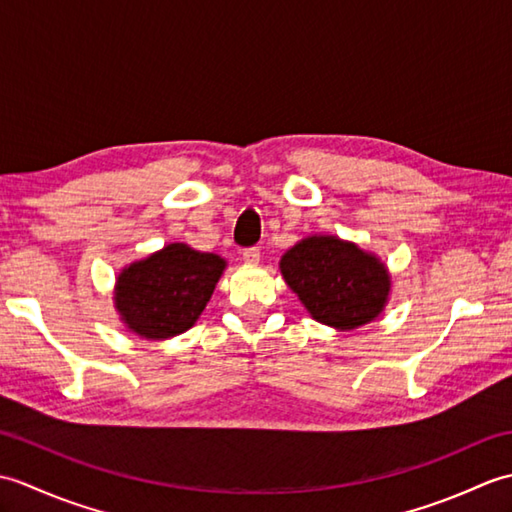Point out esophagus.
Instances as JSON below:
<instances>
[{
	"label": "esophagus",
	"instance_id": "1",
	"mask_svg": "<svg viewBox=\"0 0 512 512\" xmlns=\"http://www.w3.org/2000/svg\"><path fill=\"white\" fill-rule=\"evenodd\" d=\"M242 257H244V262H246V264H257V262H259V257H262V253H259V248H257V246H250V248H244Z\"/></svg>",
	"mask_w": 512,
	"mask_h": 512
}]
</instances>
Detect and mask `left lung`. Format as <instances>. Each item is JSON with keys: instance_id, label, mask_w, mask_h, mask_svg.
I'll return each instance as SVG.
<instances>
[{"instance_id": "obj_1", "label": "left lung", "mask_w": 512, "mask_h": 512, "mask_svg": "<svg viewBox=\"0 0 512 512\" xmlns=\"http://www.w3.org/2000/svg\"><path fill=\"white\" fill-rule=\"evenodd\" d=\"M281 275L319 323L354 330L376 319L389 275L376 257L336 237H308L281 257Z\"/></svg>"}]
</instances>
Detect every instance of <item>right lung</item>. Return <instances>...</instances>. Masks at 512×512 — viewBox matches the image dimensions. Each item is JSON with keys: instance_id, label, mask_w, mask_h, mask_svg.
Masks as SVG:
<instances>
[{"instance_id": "obj_1", "label": "right lung", "mask_w": 512, "mask_h": 512, "mask_svg": "<svg viewBox=\"0 0 512 512\" xmlns=\"http://www.w3.org/2000/svg\"><path fill=\"white\" fill-rule=\"evenodd\" d=\"M226 262L187 244H169L118 275L116 308L127 328L147 339L189 330L206 308Z\"/></svg>"}]
</instances>
